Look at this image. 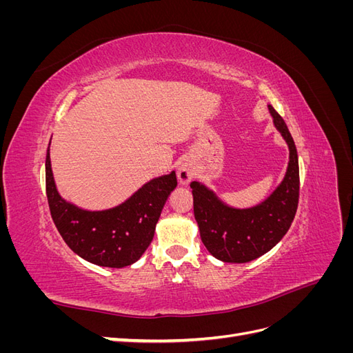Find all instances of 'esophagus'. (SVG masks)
<instances>
[{
  "instance_id": "obj_1",
  "label": "esophagus",
  "mask_w": 353,
  "mask_h": 353,
  "mask_svg": "<svg viewBox=\"0 0 353 353\" xmlns=\"http://www.w3.org/2000/svg\"><path fill=\"white\" fill-rule=\"evenodd\" d=\"M176 175H178L179 184L187 185V184H190V181L193 179V176H194V168L191 166L190 163H187V162L181 163L178 170H176Z\"/></svg>"
}]
</instances>
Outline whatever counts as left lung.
<instances>
[{
	"label": "left lung",
	"instance_id": "left-lung-1",
	"mask_svg": "<svg viewBox=\"0 0 353 353\" xmlns=\"http://www.w3.org/2000/svg\"><path fill=\"white\" fill-rule=\"evenodd\" d=\"M275 130L288 147V165L280 185L252 208H232L213 190L193 181L194 218L200 239L212 256L222 262L245 263L270 252L290 228L299 203V159L283 117L271 104Z\"/></svg>",
	"mask_w": 353,
	"mask_h": 353
}]
</instances>
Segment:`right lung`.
<instances>
[{
	"label": "right lung",
	"instance_id": "add662e5",
	"mask_svg": "<svg viewBox=\"0 0 353 353\" xmlns=\"http://www.w3.org/2000/svg\"><path fill=\"white\" fill-rule=\"evenodd\" d=\"M176 184L172 170L150 179L114 208L82 209L60 196L51 169L50 145L47 148L46 187L51 218L69 248L82 259L99 266L123 268L141 258Z\"/></svg>",
	"mask_w": 353,
	"mask_h": 353
}]
</instances>
